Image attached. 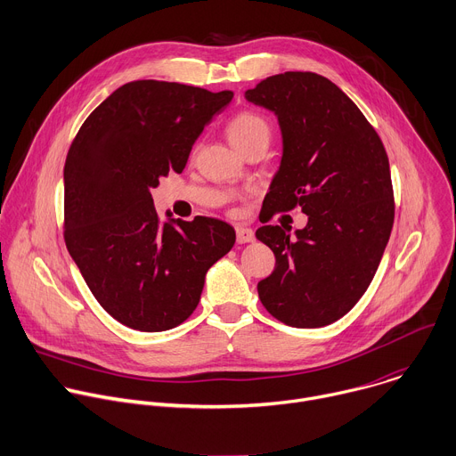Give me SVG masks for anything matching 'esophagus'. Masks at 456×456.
<instances>
[{
    "label": "esophagus",
    "instance_id": "esophagus-1",
    "mask_svg": "<svg viewBox=\"0 0 456 456\" xmlns=\"http://www.w3.org/2000/svg\"><path fill=\"white\" fill-rule=\"evenodd\" d=\"M236 240H238V243H250V241H254V231L250 227L238 225L236 227Z\"/></svg>",
    "mask_w": 456,
    "mask_h": 456
}]
</instances>
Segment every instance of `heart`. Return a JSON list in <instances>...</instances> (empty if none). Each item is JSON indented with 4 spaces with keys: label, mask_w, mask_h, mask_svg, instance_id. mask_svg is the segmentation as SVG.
<instances>
[{
    "label": "heart",
    "mask_w": 456,
    "mask_h": 456,
    "mask_svg": "<svg viewBox=\"0 0 456 456\" xmlns=\"http://www.w3.org/2000/svg\"><path fill=\"white\" fill-rule=\"evenodd\" d=\"M227 137L236 150L243 151L256 142L270 141V123L256 110H241L227 123Z\"/></svg>",
    "instance_id": "obj_1"
}]
</instances>
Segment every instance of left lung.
Wrapping results in <instances>:
<instances>
[{"mask_svg": "<svg viewBox=\"0 0 456 456\" xmlns=\"http://www.w3.org/2000/svg\"><path fill=\"white\" fill-rule=\"evenodd\" d=\"M245 98L277 116L282 158L263 200L268 222L295 206L308 215L291 236L263 225L273 272L257 282L266 312L291 328L337 322L367 291L394 225V191L385 146L331 80L286 71L261 80Z\"/></svg>", "mask_w": 456, "mask_h": 456, "instance_id": "obj_1", "label": "left lung"}]
</instances>
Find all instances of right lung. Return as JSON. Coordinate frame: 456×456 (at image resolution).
<instances>
[{
	"label": "right lung",
	"mask_w": 456,
	"mask_h": 456,
	"mask_svg": "<svg viewBox=\"0 0 456 456\" xmlns=\"http://www.w3.org/2000/svg\"><path fill=\"white\" fill-rule=\"evenodd\" d=\"M177 82L118 87L84 121L64 165V240L100 306L144 333L197 308L208 270L236 241L216 218L161 224L151 190L181 174L204 126L232 100Z\"/></svg>",
	"instance_id": "right-lung-1"
}]
</instances>
